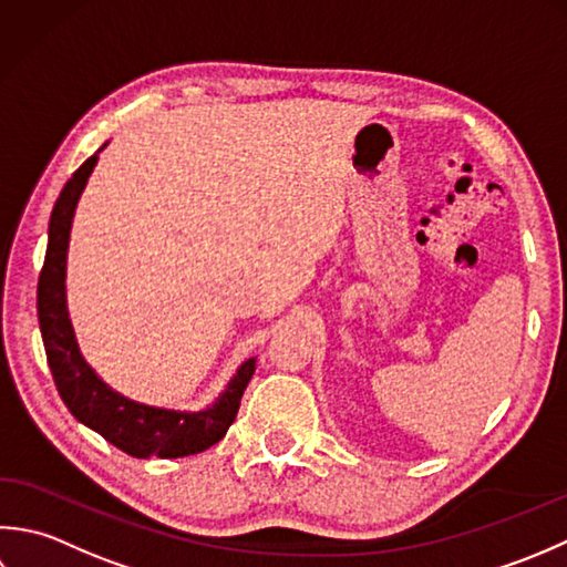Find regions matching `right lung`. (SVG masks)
Here are the masks:
<instances>
[{
    "label": "right lung",
    "instance_id": "obj_1",
    "mask_svg": "<svg viewBox=\"0 0 567 567\" xmlns=\"http://www.w3.org/2000/svg\"><path fill=\"white\" fill-rule=\"evenodd\" d=\"M110 142L102 144L105 148ZM97 148L73 178L65 183L53 205L49 223V249L39 276V326L45 357L53 381L63 403L75 419L100 433L107 443L120 447L132 457H186L203 453L215 445L227 433L237 419L239 401L249 379L257 369V357L237 367L227 386L219 391L213 403L198 411H181L152 406V403L134 401L120 394L102 379L80 352L71 313H68L65 296V269H68V245L75 207L83 195L87 178L97 166Z\"/></svg>",
    "mask_w": 567,
    "mask_h": 567
}]
</instances>
